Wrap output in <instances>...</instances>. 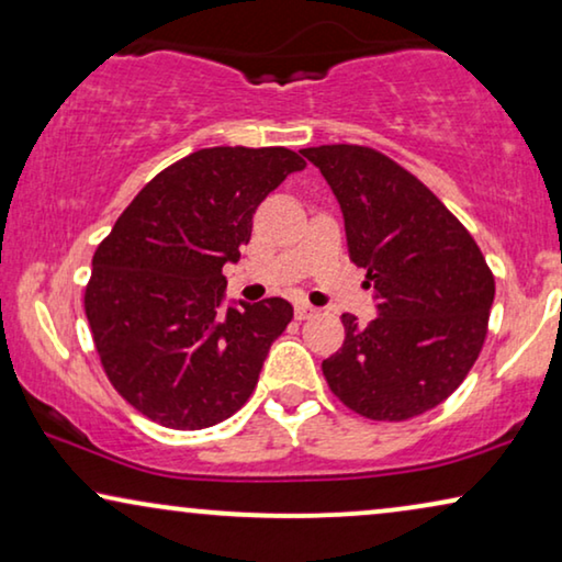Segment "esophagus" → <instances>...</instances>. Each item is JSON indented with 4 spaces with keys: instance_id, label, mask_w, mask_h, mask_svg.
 <instances>
[{
    "instance_id": "1",
    "label": "esophagus",
    "mask_w": 562,
    "mask_h": 562,
    "mask_svg": "<svg viewBox=\"0 0 562 562\" xmlns=\"http://www.w3.org/2000/svg\"><path fill=\"white\" fill-rule=\"evenodd\" d=\"M314 314H317V310H314L312 304H306V302L296 304V319H310V317H314Z\"/></svg>"
}]
</instances>
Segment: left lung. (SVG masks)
<instances>
[{"label": "left lung", "instance_id": "1", "mask_svg": "<svg viewBox=\"0 0 562 562\" xmlns=\"http://www.w3.org/2000/svg\"><path fill=\"white\" fill-rule=\"evenodd\" d=\"M319 168L342 210L350 260L366 268L379 317L342 314V348L322 360L333 394L375 422L435 409L471 371L486 340L494 273L448 206L383 153L319 145Z\"/></svg>", "mask_w": 562, "mask_h": 562}]
</instances>
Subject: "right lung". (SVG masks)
Here are the masks:
<instances>
[{
  "instance_id": "right-lung-1",
  "label": "right lung",
  "mask_w": 562,
  "mask_h": 562,
  "mask_svg": "<svg viewBox=\"0 0 562 562\" xmlns=\"http://www.w3.org/2000/svg\"><path fill=\"white\" fill-rule=\"evenodd\" d=\"M306 164L289 148H204L143 187L99 243L83 310L106 379L171 429L233 417L294 317L286 299L222 306L258 204Z\"/></svg>"
}]
</instances>
